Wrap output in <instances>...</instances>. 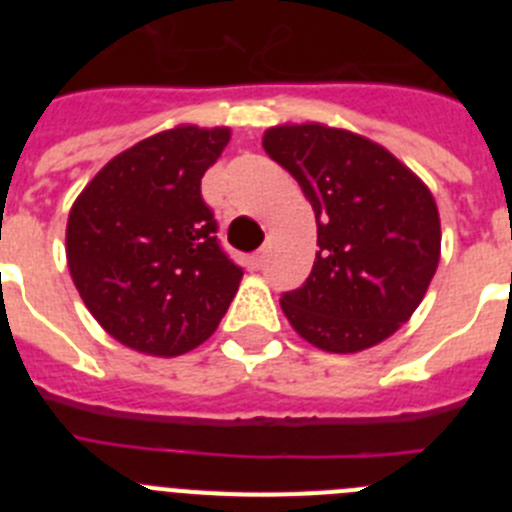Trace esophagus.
<instances>
[{"instance_id": "esophagus-1", "label": "esophagus", "mask_w": 512, "mask_h": 512, "mask_svg": "<svg viewBox=\"0 0 512 512\" xmlns=\"http://www.w3.org/2000/svg\"><path fill=\"white\" fill-rule=\"evenodd\" d=\"M264 261H266V251H256L248 256V266H251V269H261V266H264Z\"/></svg>"}]
</instances>
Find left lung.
I'll use <instances>...</instances> for the list:
<instances>
[{
    "label": "left lung",
    "instance_id": "obj_1",
    "mask_svg": "<svg viewBox=\"0 0 512 512\" xmlns=\"http://www.w3.org/2000/svg\"><path fill=\"white\" fill-rule=\"evenodd\" d=\"M264 151L295 176L318 220L310 277L279 300L292 328L330 354L390 338L441 259L431 189L379 143L320 122L269 128Z\"/></svg>",
    "mask_w": 512,
    "mask_h": 512
}]
</instances>
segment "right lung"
<instances>
[{"label":"right lung","mask_w":512,"mask_h":512,"mask_svg":"<svg viewBox=\"0 0 512 512\" xmlns=\"http://www.w3.org/2000/svg\"><path fill=\"white\" fill-rule=\"evenodd\" d=\"M228 128L179 125L117 153L76 197L66 259L81 300L122 346L179 356L215 333L243 269L217 243L202 176Z\"/></svg>","instance_id":"obj_1"}]
</instances>
